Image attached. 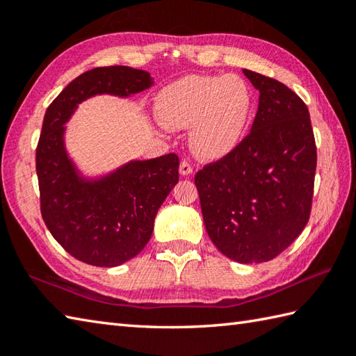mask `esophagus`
<instances>
[{
  "instance_id": "1",
  "label": "esophagus",
  "mask_w": 356,
  "mask_h": 356,
  "mask_svg": "<svg viewBox=\"0 0 356 356\" xmlns=\"http://www.w3.org/2000/svg\"><path fill=\"white\" fill-rule=\"evenodd\" d=\"M179 172L182 174V176H188V174L193 172V166L190 165V162L182 161V162H180V166H179Z\"/></svg>"
}]
</instances>
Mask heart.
I'll list each match as a JSON object with an SVG mask.
<instances>
[{
    "instance_id": "b5f03b06",
    "label": "heart",
    "mask_w": 356,
    "mask_h": 356,
    "mask_svg": "<svg viewBox=\"0 0 356 356\" xmlns=\"http://www.w3.org/2000/svg\"><path fill=\"white\" fill-rule=\"evenodd\" d=\"M156 110L165 127H191L190 143L195 154L218 161L243 139L252 115V95L236 74H190L159 93Z\"/></svg>"
}]
</instances>
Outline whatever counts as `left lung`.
Returning <instances> with one entry per match:
<instances>
[{"label":"left lung","instance_id":"1","mask_svg":"<svg viewBox=\"0 0 356 356\" xmlns=\"http://www.w3.org/2000/svg\"><path fill=\"white\" fill-rule=\"evenodd\" d=\"M259 110L231 154L195 174L209 238L228 259L263 263L283 252L311 216L316 147L306 104L282 82L243 70Z\"/></svg>","mask_w":356,"mask_h":356}]
</instances>
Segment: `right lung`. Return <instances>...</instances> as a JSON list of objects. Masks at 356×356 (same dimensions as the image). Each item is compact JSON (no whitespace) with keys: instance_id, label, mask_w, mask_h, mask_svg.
Wrapping results in <instances>:
<instances>
[{"instance_id":"right-lung-1","label":"right lung","mask_w":356,"mask_h":356,"mask_svg":"<svg viewBox=\"0 0 356 356\" xmlns=\"http://www.w3.org/2000/svg\"><path fill=\"white\" fill-rule=\"evenodd\" d=\"M153 84L145 70L97 67L73 79L44 115L36 148L41 214L58 243L87 264L119 266L145 248L159 208L179 182V157L130 161L86 177L67 153L65 124L88 97H128Z\"/></svg>"}]
</instances>
